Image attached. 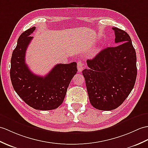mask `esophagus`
I'll use <instances>...</instances> for the list:
<instances>
[{
	"instance_id": "1",
	"label": "esophagus",
	"mask_w": 148,
	"mask_h": 148,
	"mask_svg": "<svg viewBox=\"0 0 148 148\" xmlns=\"http://www.w3.org/2000/svg\"><path fill=\"white\" fill-rule=\"evenodd\" d=\"M77 70L79 72H82V71L84 69V64L82 63V62L81 60H79L77 62Z\"/></svg>"
}]
</instances>
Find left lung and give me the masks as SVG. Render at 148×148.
Listing matches in <instances>:
<instances>
[{
	"label": "left lung",
	"mask_w": 148,
	"mask_h": 148,
	"mask_svg": "<svg viewBox=\"0 0 148 148\" xmlns=\"http://www.w3.org/2000/svg\"><path fill=\"white\" fill-rule=\"evenodd\" d=\"M117 45L102 50L82 71L91 105L100 110H112L122 104L134 86L136 53L130 37L112 27Z\"/></svg>",
	"instance_id": "1"
}]
</instances>
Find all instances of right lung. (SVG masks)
<instances>
[{"label":"right lung","mask_w":148,"mask_h":148,"mask_svg":"<svg viewBox=\"0 0 148 148\" xmlns=\"http://www.w3.org/2000/svg\"><path fill=\"white\" fill-rule=\"evenodd\" d=\"M36 27L20 35L11 60L10 76L16 93L31 107L40 110L58 108L66 97L67 88L77 73V64H57L45 77L34 74L25 62L27 48Z\"/></svg>","instance_id":"obj_1"}]
</instances>
